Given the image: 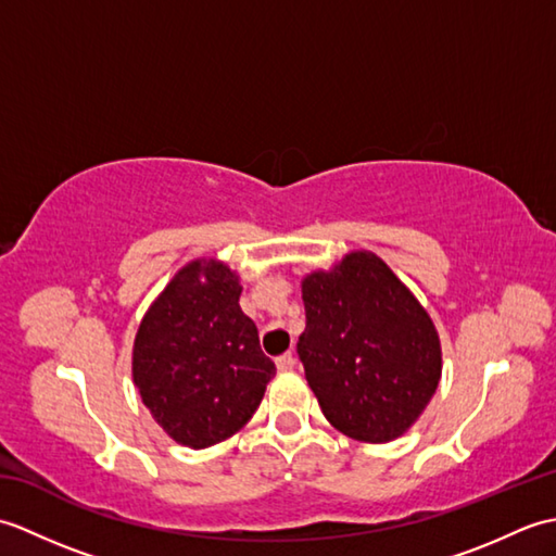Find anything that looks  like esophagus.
<instances>
[{"label": "esophagus", "instance_id": "obj_1", "mask_svg": "<svg viewBox=\"0 0 556 556\" xmlns=\"http://www.w3.org/2000/svg\"><path fill=\"white\" fill-rule=\"evenodd\" d=\"M275 363H277L279 370H291L293 365H296V358H293V353L289 351V353H281V356Z\"/></svg>", "mask_w": 556, "mask_h": 556}]
</instances>
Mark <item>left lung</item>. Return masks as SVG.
Listing matches in <instances>:
<instances>
[{
    "label": "left lung",
    "instance_id": "obj_1",
    "mask_svg": "<svg viewBox=\"0 0 556 556\" xmlns=\"http://www.w3.org/2000/svg\"><path fill=\"white\" fill-rule=\"evenodd\" d=\"M303 305L296 351L325 418L370 444L404 434L442 375L440 337L422 305L368 251L305 277Z\"/></svg>",
    "mask_w": 556,
    "mask_h": 556
}]
</instances>
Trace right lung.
Listing matches in <instances>:
<instances>
[{"mask_svg":"<svg viewBox=\"0 0 556 556\" xmlns=\"http://www.w3.org/2000/svg\"><path fill=\"white\" fill-rule=\"evenodd\" d=\"M239 277L195 260L152 303L134 344V382L162 430L191 448L239 432L277 368L243 315Z\"/></svg>","mask_w":556,"mask_h":556,"instance_id":"right-lung-1","label":"right lung"}]
</instances>
